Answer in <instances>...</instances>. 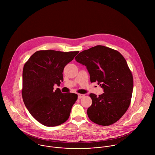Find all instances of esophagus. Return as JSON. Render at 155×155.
<instances>
[{"label": "esophagus", "instance_id": "1", "mask_svg": "<svg viewBox=\"0 0 155 155\" xmlns=\"http://www.w3.org/2000/svg\"><path fill=\"white\" fill-rule=\"evenodd\" d=\"M84 96H85V95H84V94H78V98H79V99H81V98H83Z\"/></svg>", "mask_w": 155, "mask_h": 155}]
</instances>
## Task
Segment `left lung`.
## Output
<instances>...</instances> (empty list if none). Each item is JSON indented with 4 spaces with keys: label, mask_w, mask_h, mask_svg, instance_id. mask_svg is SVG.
<instances>
[{
    "label": "left lung",
    "mask_w": 155,
    "mask_h": 155,
    "mask_svg": "<svg viewBox=\"0 0 155 155\" xmlns=\"http://www.w3.org/2000/svg\"><path fill=\"white\" fill-rule=\"evenodd\" d=\"M75 60L87 66L91 82H97L104 89L98 97L89 94V119L103 126L115 123L128 110L133 94V74L125 58L116 50L97 45L80 52Z\"/></svg>",
    "instance_id": "obj_1"
}]
</instances>
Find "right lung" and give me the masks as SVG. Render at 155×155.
Wrapping results in <instances>:
<instances>
[{"label": "right lung", "instance_id": "add662e5", "mask_svg": "<svg viewBox=\"0 0 155 155\" xmlns=\"http://www.w3.org/2000/svg\"><path fill=\"white\" fill-rule=\"evenodd\" d=\"M79 51L64 52L41 50L35 52L25 63L22 70V97L31 116L46 127H55L68 119L78 99L73 93H62L54 85L63 81L64 67Z\"/></svg>", "mask_w": 155, "mask_h": 155}]
</instances>
